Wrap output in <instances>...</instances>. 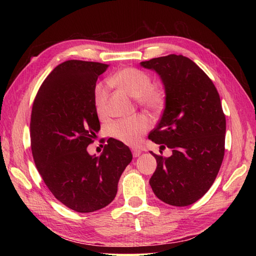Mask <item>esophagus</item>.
Segmentation results:
<instances>
[{
	"label": "esophagus",
	"mask_w": 256,
	"mask_h": 256,
	"mask_svg": "<svg viewBox=\"0 0 256 256\" xmlns=\"http://www.w3.org/2000/svg\"><path fill=\"white\" fill-rule=\"evenodd\" d=\"M132 154H133V157H138L140 154H142V150H138V148H133Z\"/></svg>",
	"instance_id": "1"
}]
</instances>
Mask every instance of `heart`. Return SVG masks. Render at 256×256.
<instances>
[{"label": "heart", "mask_w": 256, "mask_h": 256, "mask_svg": "<svg viewBox=\"0 0 256 256\" xmlns=\"http://www.w3.org/2000/svg\"><path fill=\"white\" fill-rule=\"evenodd\" d=\"M110 84L121 89L125 94L134 96L142 106L157 110L164 103L162 92L152 86L148 74L135 68H124L110 79ZM108 88L104 84H98L94 89V106L99 114L106 111ZM150 128L148 118L143 116L118 120L111 125V134L114 138L128 145H138L143 134Z\"/></svg>", "instance_id": "heart-1"}]
</instances>
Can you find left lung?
Listing matches in <instances>:
<instances>
[{
	"label": "left lung",
	"instance_id": "obj_1",
	"mask_svg": "<svg viewBox=\"0 0 256 256\" xmlns=\"http://www.w3.org/2000/svg\"><path fill=\"white\" fill-rule=\"evenodd\" d=\"M155 70L165 86V110L148 138L170 157L154 155L150 184L156 197L176 206L192 204L208 192L224 156L226 116L220 96L202 69L182 55L142 62Z\"/></svg>",
	"mask_w": 256,
	"mask_h": 256
}]
</instances>
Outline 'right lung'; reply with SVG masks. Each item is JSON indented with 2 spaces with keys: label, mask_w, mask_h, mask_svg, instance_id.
Returning a JSON list of instances; mask_svg holds the SVG:
<instances>
[{
  "label": "right lung",
  "mask_w": 256,
  "mask_h": 256,
  "mask_svg": "<svg viewBox=\"0 0 256 256\" xmlns=\"http://www.w3.org/2000/svg\"><path fill=\"white\" fill-rule=\"evenodd\" d=\"M108 64L67 60L42 84L32 103L30 145L48 189L68 208L88 214L116 198L118 184L133 156L126 145L108 138L100 157L86 150L99 132L94 106L98 77Z\"/></svg>",
  "instance_id": "right-lung-1"
}]
</instances>
